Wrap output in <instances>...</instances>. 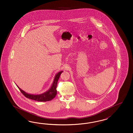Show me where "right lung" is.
Returning <instances> with one entry per match:
<instances>
[{"label": "right lung", "mask_w": 133, "mask_h": 133, "mask_svg": "<svg viewBox=\"0 0 133 133\" xmlns=\"http://www.w3.org/2000/svg\"><path fill=\"white\" fill-rule=\"evenodd\" d=\"M63 72V71H61L56 74L55 76L52 84L51 85V87L47 91H46L44 93H42L41 94L35 95V94H29L25 92L21 89H20L17 85V86L19 89L20 92L22 93V94L25 96V97H26L28 98L34 100V101H41V102L51 101L55 97L57 94V91H56L57 83L58 80L59 79L61 74Z\"/></svg>", "instance_id": "1"}]
</instances>
